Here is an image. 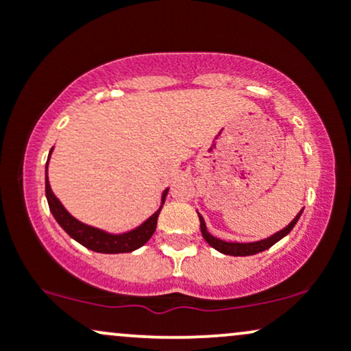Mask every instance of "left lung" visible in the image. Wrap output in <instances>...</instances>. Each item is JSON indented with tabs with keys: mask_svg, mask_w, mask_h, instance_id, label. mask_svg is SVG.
<instances>
[{
	"mask_svg": "<svg viewBox=\"0 0 351 351\" xmlns=\"http://www.w3.org/2000/svg\"><path fill=\"white\" fill-rule=\"evenodd\" d=\"M302 211H304V209H302ZM302 211L295 217H293L292 223L289 224L287 228H284L282 231L276 232V234L271 236V237H267V239L257 241V243H226V241L217 239V237L211 236L208 232L203 216H201L199 213H198V216H199V223H201V234H203L204 239H206V243L211 245V247H215L216 251H219L223 254H228V256H252V254L263 252V251H265V249L272 247V245L276 244L277 241H280L282 237L287 236L289 232H291L293 229V226L297 224V221H299Z\"/></svg>",
	"mask_w": 351,
	"mask_h": 351,
	"instance_id": "left-lung-1",
	"label": "left lung"
}]
</instances>
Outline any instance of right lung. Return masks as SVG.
Returning <instances> with one entry per match:
<instances>
[{"label": "right lung", "mask_w": 351, "mask_h": 351, "mask_svg": "<svg viewBox=\"0 0 351 351\" xmlns=\"http://www.w3.org/2000/svg\"><path fill=\"white\" fill-rule=\"evenodd\" d=\"M52 152V148H51ZM49 152V156H51ZM167 191H163L162 196V206L155 215H152L145 221L143 224H140L138 228H135L134 231L123 232V234H108V232L102 231V229L87 226V224L80 223L75 219L74 216H71L67 213V209L60 204V201L56 198V195L52 193L49 180H47V165H46V198L49 203V209L52 216L56 217V221L59 223V226L69 234L72 239H75L80 243L84 247L90 249V251L102 252V254H120V252H132L135 249L142 247L148 239L153 236L156 229V219H158L160 211H162L165 198H167Z\"/></svg>", "instance_id": "obj_1"}]
</instances>
